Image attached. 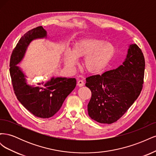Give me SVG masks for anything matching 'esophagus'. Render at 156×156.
<instances>
[{
  "label": "esophagus",
  "instance_id": "1",
  "mask_svg": "<svg viewBox=\"0 0 156 156\" xmlns=\"http://www.w3.org/2000/svg\"><path fill=\"white\" fill-rule=\"evenodd\" d=\"M84 82L82 81V80H79V81H77V85L79 87H83L84 86Z\"/></svg>",
  "mask_w": 156,
  "mask_h": 156
}]
</instances>
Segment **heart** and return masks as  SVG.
Wrapping results in <instances>:
<instances>
[{"mask_svg": "<svg viewBox=\"0 0 156 156\" xmlns=\"http://www.w3.org/2000/svg\"><path fill=\"white\" fill-rule=\"evenodd\" d=\"M115 53V47L110 43L84 38L74 44L72 52L69 49L65 51V63L68 66L73 67L76 63V58L85 57L83 63V69L89 73H98L107 66Z\"/></svg>", "mask_w": 156, "mask_h": 156, "instance_id": "b5f03b06", "label": "heart"}]
</instances>
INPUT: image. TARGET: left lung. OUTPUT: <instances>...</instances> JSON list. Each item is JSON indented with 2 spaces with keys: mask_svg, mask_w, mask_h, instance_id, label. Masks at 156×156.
Instances as JSON below:
<instances>
[{
  "mask_svg": "<svg viewBox=\"0 0 156 156\" xmlns=\"http://www.w3.org/2000/svg\"><path fill=\"white\" fill-rule=\"evenodd\" d=\"M145 60L142 51L131 44L123 64L102 75L86 78L92 92L88 115L101 124L116 122L133 105L142 90Z\"/></svg>",
  "mask_w": 156,
  "mask_h": 156,
  "instance_id": "left-lung-1",
  "label": "left lung"
}]
</instances>
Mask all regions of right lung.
<instances>
[{
	"label": "right lung",
	"mask_w": 156,
	"mask_h": 156,
	"mask_svg": "<svg viewBox=\"0 0 156 156\" xmlns=\"http://www.w3.org/2000/svg\"><path fill=\"white\" fill-rule=\"evenodd\" d=\"M46 37L47 32L41 26L28 31L19 40L10 61L12 83L17 100L33 115L41 119L54 116L76 86V79L66 77H53L50 81L37 83L40 87L27 84L25 75L17 64L23 59L32 40Z\"/></svg>",
	"instance_id": "right-lung-1"
}]
</instances>
